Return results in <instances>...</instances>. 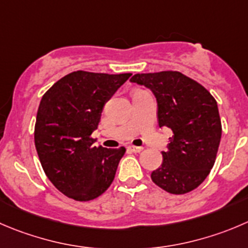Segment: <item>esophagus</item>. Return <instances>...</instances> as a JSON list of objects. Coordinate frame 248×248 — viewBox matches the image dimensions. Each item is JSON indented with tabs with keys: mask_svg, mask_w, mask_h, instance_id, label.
Here are the masks:
<instances>
[{
	"mask_svg": "<svg viewBox=\"0 0 248 248\" xmlns=\"http://www.w3.org/2000/svg\"><path fill=\"white\" fill-rule=\"evenodd\" d=\"M128 150L132 151V153H140L143 150V146H134V145H129Z\"/></svg>",
	"mask_w": 248,
	"mask_h": 248,
	"instance_id": "esophagus-1",
	"label": "esophagus"
}]
</instances>
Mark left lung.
I'll return each mask as SVG.
<instances>
[{"mask_svg":"<svg viewBox=\"0 0 248 248\" xmlns=\"http://www.w3.org/2000/svg\"><path fill=\"white\" fill-rule=\"evenodd\" d=\"M131 82L153 92L158 126L173 132L151 179L170 194L194 190L210 174L217 156L222 137L217 102L203 86L178 71L137 74Z\"/></svg>","mask_w":248,"mask_h":248,"instance_id":"left-lung-1","label":"left lung"}]
</instances>
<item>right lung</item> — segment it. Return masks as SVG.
Masks as SVG:
<instances>
[{
	"label": "right lung",
	"mask_w": 248,
	"mask_h": 248,
	"mask_svg": "<svg viewBox=\"0 0 248 248\" xmlns=\"http://www.w3.org/2000/svg\"><path fill=\"white\" fill-rule=\"evenodd\" d=\"M132 74L74 71L54 83L41 99L35 146L48 179L76 201L102 195L115 178L126 149L94 146L104 105Z\"/></svg>",
	"instance_id": "add662e5"
}]
</instances>
